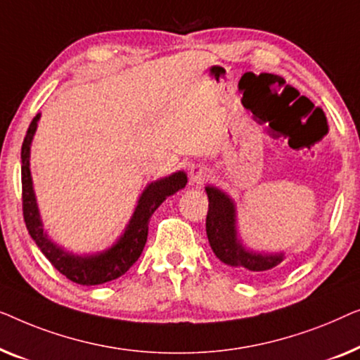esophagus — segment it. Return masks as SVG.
I'll return each instance as SVG.
<instances>
[{"label": "esophagus", "mask_w": 360, "mask_h": 360, "mask_svg": "<svg viewBox=\"0 0 360 360\" xmlns=\"http://www.w3.org/2000/svg\"><path fill=\"white\" fill-rule=\"evenodd\" d=\"M189 178H191L192 184H194V186H200L202 182H204L207 178H209V169H207L205 166L197 165V166H194V168H191Z\"/></svg>", "instance_id": "34e87169"}]
</instances>
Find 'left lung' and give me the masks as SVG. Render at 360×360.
I'll use <instances>...</instances> for the list:
<instances>
[{
	"mask_svg": "<svg viewBox=\"0 0 360 360\" xmlns=\"http://www.w3.org/2000/svg\"><path fill=\"white\" fill-rule=\"evenodd\" d=\"M209 197L205 230L215 256L226 266L245 276H266L285 266V255H264L248 251L236 236V209L225 192L214 186L205 187Z\"/></svg>",
	"mask_w": 360,
	"mask_h": 360,
	"instance_id": "left-lung-1",
	"label": "left lung"
}]
</instances>
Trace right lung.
Masks as SVG:
<instances>
[{
  "instance_id": "obj_1",
  "label": "right lung",
  "mask_w": 360,
  "mask_h": 360,
  "mask_svg": "<svg viewBox=\"0 0 360 360\" xmlns=\"http://www.w3.org/2000/svg\"><path fill=\"white\" fill-rule=\"evenodd\" d=\"M39 119L40 114L35 115L32 122H30L21 148L22 214L29 235L32 236L35 245L40 248L45 257L52 262L55 269L72 282L79 283V285H99V283L117 279L135 264L141 251H143L146 236H148V224L151 215L163 204L166 197L173 195L174 192H178L186 186L187 176L184 171H178V173L171 174L168 178L151 182L141 192L127 229H125L124 235L119 238L115 245L110 246L109 250L99 252V255L75 256L55 245L47 236V233L44 231L42 220H40L37 202H35L29 156L30 143H32Z\"/></svg>"
}]
</instances>
